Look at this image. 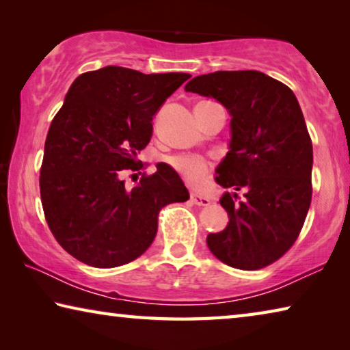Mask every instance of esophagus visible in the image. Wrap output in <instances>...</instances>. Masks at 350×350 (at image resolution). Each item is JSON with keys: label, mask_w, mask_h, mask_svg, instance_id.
Here are the masks:
<instances>
[{"label": "esophagus", "mask_w": 350, "mask_h": 350, "mask_svg": "<svg viewBox=\"0 0 350 350\" xmlns=\"http://www.w3.org/2000/svg\"><path fill=\"white\" fill-rule=\"evenodd\" d=\"M189 200H191V202H193L194 205H199V206L210 205V199H208V198L198 196V194H191V196H189Z\"/></svg>", "instance_id": "obj_1"}]
</instances>
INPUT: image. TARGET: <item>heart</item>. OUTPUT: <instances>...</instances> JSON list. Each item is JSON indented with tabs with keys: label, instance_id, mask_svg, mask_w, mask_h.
Listing matches in <instances>:
<instances>
[{
	"label": "heart",
	"instance_id": "heart-1",
	"mask_svg": "<svg viewBox=\"0 0 350 350\" xmlns=\"http://www.w3.org/2000/svg\"><path fill=\"white\" fill-rule=\"evenodd\" d=\"M171 165L185 177L189 183H199L208 174V163L194 156H177L171 159Z\"/></svg>",
	"mask_w": 350,
	"mask_h": 350
}]
</instances>
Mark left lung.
<instances>
[{
    "mask_svg": "<svg viewBox=\"0 0 350 350\" xmlns=\"http://www.w3.org/2000/svg\"><path fill=\"white\" fill-rule=\"evenodd\" d=\"M187 92L213 97L232 116L230 151L216 168L228 224L206 245L230 267L258 270L295 244L312 200L313 150L293 91L259 70L194 77Z\"/></svg>",
    "mask_w": 350,
    "mask_h": 350,
    "instance_id": "8db88e82",
    "label": "left lung"
}]
</instances>
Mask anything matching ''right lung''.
Here are the masks:
<instances>
[{"label":"right lung","mask_w":350,"mask_h":350,"mask_svg":"<svg viewBox=\"0 0 350 350\" xmlns=\"http://www.w3.org/2000/svg\"><path fill=\"white\" fill-rule=\"evenodd\" d=\"M189 74H142L106 66L79 75L51 123L40 170L46 222L64 250L98 269L128 264L157 233L165 205L189 198L179 174L159 163L134 187L152 117Z\"/></svg>","instance_id":"add662e5"}]
</instances>
